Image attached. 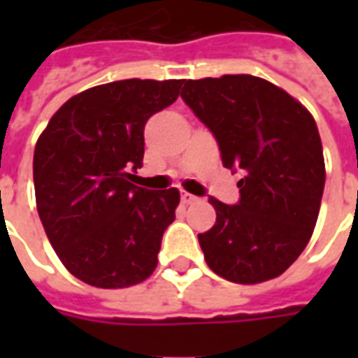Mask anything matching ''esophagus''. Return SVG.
Instances as JSON below:
<instances>
[{"mask_svg":"<svg viewBox=\"0 0 358 358\" xmlns=\"http://www.w3.org/2000/svg\"><path fill=\"white\" fill-rule=\"evenodd\" d=\"M195 201H197V197H195V195L187 194V192H184V194H182V203H184V205H192V203H195Z\"/></svg>","mask_w":358,"mask_h":358,"instance_id":"34e87169","label":"esophagus"}]
</instances>
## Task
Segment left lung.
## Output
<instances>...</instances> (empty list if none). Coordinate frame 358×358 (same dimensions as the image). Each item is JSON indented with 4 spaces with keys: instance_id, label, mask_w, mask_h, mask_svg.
Here are the masks:
<instances>
[{
    "instance_id": "obj_1",
    "label": "left lung",
    "mask_w": 358,
    "mask_h": 358,
    "mask_svg": "<svg viewBox=\"0 0 358 358\" xmlns=\"http://www.w3.org/2000/svg\"><path fill=\"white\" fill-rule=\"evenodd\" d=\"M182 99L207 126L222 164L241 172L240 201L215 197L217 222L199 234L213 272L236 284L280 276L307 248L322 201L324 155L315 118L251 74L184 80Z\"/></svg>"
}]
</instances>
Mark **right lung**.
Here are the masks:
<instances>
[{"instance_id":"1","label":"right lung","mask_w":358,"mask_h":358,"mask_svg":"<svg viewBox=\"0 0 358 358\" xmlns=\"http://www.w3.org/2000/svg\"><path fill=\"white\" fill-rule=\"evenodd\" d=\"M182 80L109 82L74 95L34 149L36 207L66 270L103 289L140 284L157 266L176 187L134 186L149 117L178 99Z\"/></svg>"}]
</instances>
